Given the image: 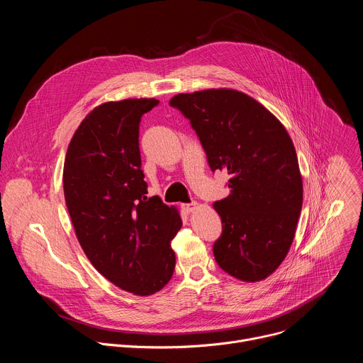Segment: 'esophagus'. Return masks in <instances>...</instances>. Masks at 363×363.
I'll return each mask as SVG.
<instances>
[{
    "label": "esophagus",
    "mask_w": 363,
    "mask_h": 363,
    "mask_svg": "<svg viewBox=\"0 0 363 363\" xmlns=\"http://www.w3.org/2000/svg\"><path fill=\"white\" fill-rule=\"evenodd\" d=\"M195 206H196V203L195 202H191V203H182V208H184V211L185 213H192L194 210H195Z\"/></svg>",
    "instance_id": "esophagus-1"
}]
</instances>
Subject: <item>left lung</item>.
I'll use <instances>...</instances> for the list:
<instances>
[{
	"label": "left lung",
	"instance_id": "left-lung-1",
	"mask_svg": "<svg viewBox=\"0 0 363 363\" xmlns=\"http://www.w3.org/2000/svg\"><path fill=\"white\" fill-rule=\"evenodd\" d=\"M178 109L195 130L213 172L225 169L231 194L214 202L223 233L213 245L218 266L258 281L284 260L303 203L293 142L284 126L252 97L230 89L178 94Z\"/></svg>",
	"mask_w": 363,
	"mask_h": 363
}]
</instances>
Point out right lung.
<instances>
[{
    "label": "right lung",
    "instance_id": "obj_1",
    "mask_svg": "<svg viewBox=\"0 0 363 363\" xmlns=\"http://www.w3.org/2000/svg\"><path fill=\"white\" fill-rule=\"evenodd\" d=\"M155 99L109 101L93 109L70 140L63 186L77 240L94 269L138 296L168 284L175 269L171 240L178 211L147 198L139 125Z\"/></svg>",
    "mask_w": 363,
    "mask_h": 363
}]
</instances>
